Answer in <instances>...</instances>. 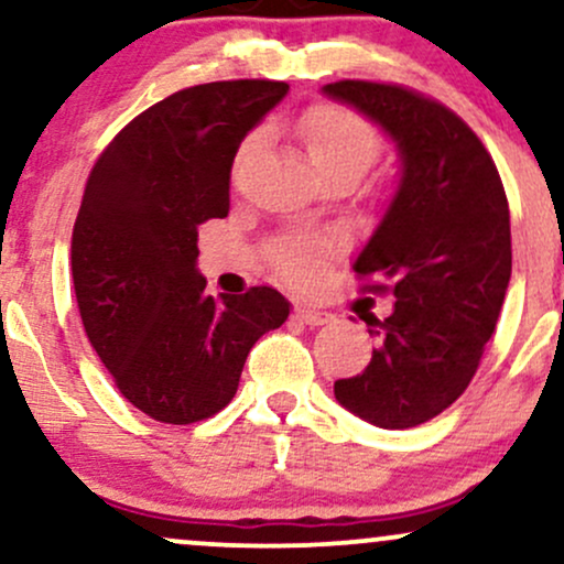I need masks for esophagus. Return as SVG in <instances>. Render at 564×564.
<instances>
[{
    "instance_id": "1",
    "label": "esophagus",
    "mask_w": 564,
    "mask_h": 564,
    "mask_svg": "<svg viewBox=\"0 0 564 564\" xmlns=\"http://www.w3.org/2000/svg\"><path fill=\"white\" fill-rule=\"evenodd\" d=\"M294 318L302 323V326H326V323L334 321L332 313H326V310H315V307H296L294 310Z\"/></svg>"
}]
</instances>
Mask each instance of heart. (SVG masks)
<instances>
[{
  "label": "heart",
  "mask_w": 564,
  "mask_h": 564,
  "mask_svg": "<svg viewBox=\"0 0 564 564\" xmlns=\"http://www.w3.org/2000/svg\"><path fill=\"white\" fill-rule=\"evenodd\" d=\"M300 138L315 172H355L360 177L381 151V138L364 116L339 106H315L302 116ZM260 142V134L243 140L238 161H243ZM328 243L318 238H291L273 251L275 268L296 283L315 281L326 260Z\"/></svg>",
  "instance_id": "heart-1"
}]
</instances>
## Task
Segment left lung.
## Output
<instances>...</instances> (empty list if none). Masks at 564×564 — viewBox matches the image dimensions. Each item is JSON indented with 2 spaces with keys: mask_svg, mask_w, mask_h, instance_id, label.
Here are the masks:
<instances>
[{
  "mask_svg": "<svg viewBox=\"0 0 564 564\" xmlns=\"http://www.w3.org/2000/svg\"><path fill=\"white\" fill-rule=\"evenodd\" d=\"M321 93L371 119L400 156L398 187L352 264L394 307L366 315L371 364L334 394L368 424L408 430L458 400L496 332L511 278L507 193L480 138L430 97L355 79Z\"/></svg>",
  "mask_w": 564,
  "mask_h": 564,
  "instance_id": "left-lung-1",
  "label": "left lung"
}]
</instances>
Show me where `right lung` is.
<instances>
[{
    "label": "right lung",
    "instance_id": "add662e5",
    "mask_svg": "<svg viewBox=\"0 0 564 564\" xmlns=\"http://www.w3.org/2000/svg\"><path fill=\"white\" fill-rule=\"evenodd\" d=\"M286 93L268 79L180 89L129 121L89 172L70 238L84 332L156 422L223 411L249 349L289 318L275 289L215 300L198 270V225L228 217L238 145Z\"/></svg>",
    "mask_w": 564,
    "mask_h": 564
}]
</instances>
